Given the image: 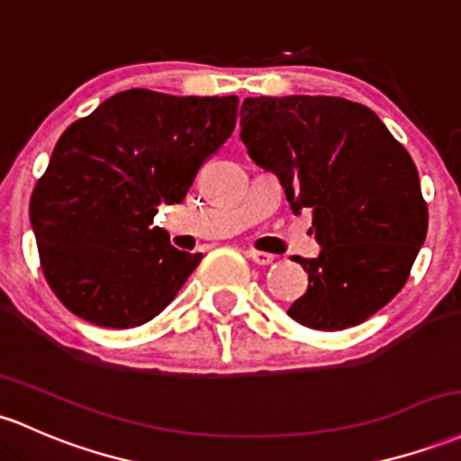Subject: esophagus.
<instances>
[{
	"mask_svg": "<svg viewBox=\"0 0 461 461\" xmlns=\"http://www.w3.org/2000/svg\"><path fill=\"white\" fill-rule=\"evenodd\" d=\"M247 258H249V260H254L256 265H271V262H273V256L267 254V251L249 249V251H247Z\"/></svg>",
	"mask_w": 461,
	"mask_h": 461,
	"instance_id": "obj_1",
	"label": "esophagus"
}]
</instances>
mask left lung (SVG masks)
Instances as JSON below:
<instances>
[{"label":"left lung","instance_id":"8db88e82","mask_svg":"<svg viewBox=\"0 0 461 461\" xmlns=\"http://www.w3.org/2000/svg\"><path fill=\"white\" fill-rule=\"evenodd\" d=\"M240 140L311 210L317 258L288 315L315 330L358 326L393 300L427 239L416 164L372 109L335 95H260L240 107Z\"/></svg>","mask_w":461,"mask_h":461}]
</instances>
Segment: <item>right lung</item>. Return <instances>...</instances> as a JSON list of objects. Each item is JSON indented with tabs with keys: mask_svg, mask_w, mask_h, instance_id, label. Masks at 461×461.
<instances>
[{
	"mask_svg": "<svg viewBox=\"0 0 461 461\" xmlns=\"http://www.w3.org/2000/svg\"><path fill=\"white\" fill-rule=\"evenodd\" d=\"M236 111V95L129 89L68 126L30 196L43 276L68 311L133 328L175 300L203 256L150 227L157 205L185 199Z\"/></svg>",
	"mask_w": 461,
	"mask_h": 461,
	"instance_id": "obj_1",
	"label": "right lung"
}]
</instances>
